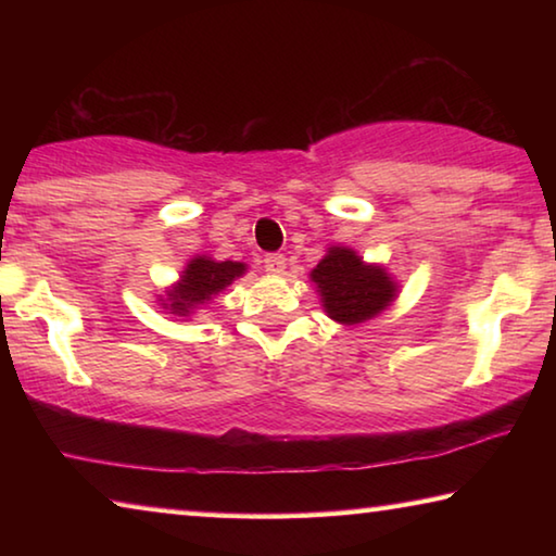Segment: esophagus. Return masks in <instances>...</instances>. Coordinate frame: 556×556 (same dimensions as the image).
<instances>
[{"mask_svg":"<svg viewBox=\"0 0 556 556\" xmlns=\"http://www.w3.org/2000/svg\"><path fill=\"white\" fill-rule=\"evenodd\" d=\"M265 269L269 271V275H285L287 257L285 255H267L265 257Z\"/></svg>","mask_w":556,"mask_h":556,"instance_id":"1","label":"esophagus"}]
</instances>
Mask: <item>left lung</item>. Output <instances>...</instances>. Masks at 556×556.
I'll list each match as a JSON object with an SVG mask.
<instances>
[{
    "mask_svg": "<svg viewBox=\"0 0 556 556\" xmlns=\"http://www.w3.org/2000/svg\"><path fill=\"white\" fill-rule=\"evenodd\" d=\"M312 281L321 294L328 318L353 326L378 316L397 296V285L380 265H365L351 248H328L312 269Z\"/></svg>",
    "mask_w": 556,
    "mask_h": 556,
    "instance_id": "left-lung-1",
    "label": "left lung"
}]
</instances>
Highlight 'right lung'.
<instances>
[{"label":"right lung","instance_id":"obj_1","mask_svg":"<svg viewBox=\"0 0 556 556\" xmlns=\"http://www.w3.org/2000/svg\"><path fill=\"white\" fill-rule=\"evenodd\" d=\"M244 271H248V267L242 262H218L205 255L193 257L186 265L184 275L176 281L174 289L166 291V299H162L164 308H168V314L176 316L193 314L195 308L208 304L215 294H220L225 287L242 277Z\"/></svg>","mask_w":556,"mask_h":556}]
</instances>
